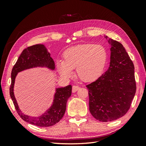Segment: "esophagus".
<instances>
[{"instance_id": "esophagus-1", "label": "esophagus", "mask_w": 146, "mask_h": 146, "mask_svg": "<svg viewBox=\"0 0 146 146\" xmlns=\"http://www.w3.org/2000/svg\"><path fill=\"white\" fill-rule=\"evenodd\" d=\"M80 89V87L78 86H75V85H73V87H72V92L73 93H75L76 91H78V90Z\"/></svg>"}]
</instances>
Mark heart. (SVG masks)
Here are the masks:
<instances>
[{
    "label": "heart",
    "mask_w": 146,
    "mask_h": 146,
    "mask_svg": "<svg viewBox=\"0 0 146 146\" xmlns=\"http://www.w3.org/2000/svg\"><path fill=\"white\" fill-rule=\"evenodd\" d=\"M63 61H56V68L61 76L69 78L75 69L82 81L92 82L104 73L108 61L107 49L102 45L85 44L73 46L63 52Z\"/></svg>",
    "instance_id": "obj_1"
}]
</instances>
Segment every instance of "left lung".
<instances>
[{
	"mask_svg": "<svg viewBox=\"0 0 146 146\" xmlns=\"http://www.w3.org/2000/svg\"><path fill=\"white\" fill-rule=\"evenodd\" d=\"M104 37L110 48L109 67L86 87L92 116L101 122H110L127 112L135 94L136 84L134 64L123 45Z\"/></svg>",
	"mask_w": 146,
	"mask_h": 146,
	"instance_id": "obj_1",
	"label": "left lung"
}]
</instances>
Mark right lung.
I'll list each match as a JSON object with an SVG mask.
<instances>
[{"label": "right lung", "mask_w": 146, "mask_h": 146, "mask_svg": "<svg viewBox=\"0 0 146 146\" xmlns=\"http://www.w3.org/2000/svg\"><path fill=\"white\" fill-rule=\"evenodd\" d=\"M37 67L47 68L52 71L55 68L54 62L51 57V54L44 44H36L30 46L22 52L11 72L10 96L15 110L22 119L31 124L46 127L55 125L63 118L66 111L67 100L71 95L72 86L68 85L64 87L56 88L52 105L40 116L33 117L24 114L20 110L14 95L15 80L18 73Z\"/></svg>", "instance_id": "obj_1"}]
</instances>
